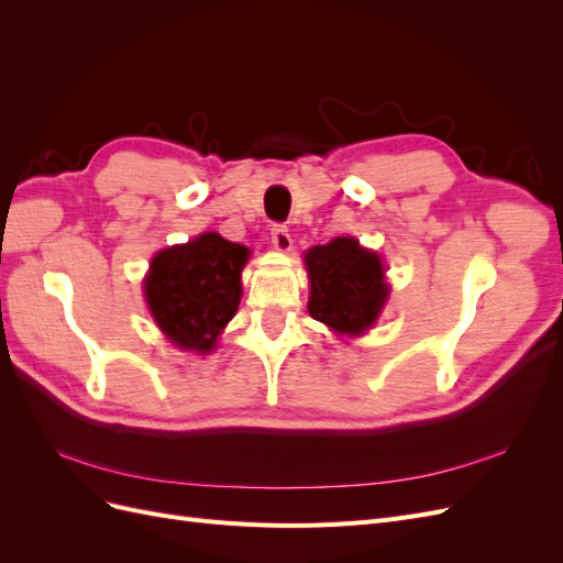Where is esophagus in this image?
<instances>
[{"label": "esophagus", "instance_id": "esophagus-1", "mask_svg": "<svg viewBox=\"0 0 563 563\" xmlns=\"http://www.w3.org/2000/svg\"><path fill=\"white\" fill-rule=\"evenodd\" d=\"M269 234H272V244H275L279 251H288V249H291L294 240H291V232H288L286 225L275 223V225L269 228Z\"/></svg>", "mask_w": 563, "mask_h": 563}]
</instances>
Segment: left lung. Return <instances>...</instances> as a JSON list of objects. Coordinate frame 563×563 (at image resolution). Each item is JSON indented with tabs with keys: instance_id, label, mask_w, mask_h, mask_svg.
Returning <instances> with one entry per match:
<instances>
[{
	"instance_id": "obj_1",
	"label": "left lung",
	"mask_w": 563,
	"mask_h": 563,
	"mask_svg": "<svg viewBox=\"0 0 563 563\" xmlns=\"http://www.w3.org/2000/svg\"><path fill=\"white\" fill-rule=\"evenodd\" d=\"M305 265L310 275L312 319L350 335L376 323L389 294L376 253L362 249L352 236H338L327 246L310 249Z\"/></svg>"
}]
</instances>
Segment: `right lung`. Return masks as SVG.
Segmentation results:
<instances>
[{
    "mask_svg": "<svg viewBox=\"0 0 563 563\" xmlns=\"http://www.w3.org/2000/svg\"><path fill=\"white\" fill-rule=\"evenodd\" d=\"M249 249L216 232L155 255L145 296L166 338L183 350L209 352L234 317Z\"/></svg>",
    "mask_w": 563,
    "mask_h": 563,
    "instance_id": "1",
    "label": "right lung"
}]
</instances>
